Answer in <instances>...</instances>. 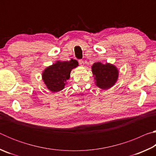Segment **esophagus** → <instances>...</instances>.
<instances>
[{
    "label": "esophagus",
    "instance_id": "34e87169",
    "mask_svg": "<svg viewBox=\"0 0 156 156\" xmlns=\"http://www.w3.org/2000/svg\"><path fill=\"white\" fill-rule=\"evenodd\" d=\"M78 62H79V64H80L81 66H83V65H84V61L82 59H80V60H78Z\"/></svg>",
    "mask_w": 156,
    "mask_h": 156
}]
</instances>
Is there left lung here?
I'll return each instance as SVG.
<instances>
[{
	"instance_id": "1",
	"label": "left lung",
	"mask_w": 156,
	"mask_h": 156,
	"mask_svg": "<svg viewBox=\"0 0 156 156\" xmlns=\"http://www.w3.org/2000/svg\"><path fill=\"white\" fill-rule=\"evenodd\" d=\"M92 73L98 87L102 89H109L115 83L118 76V71L115 66L111 64L103 65L95 62L92 65Z\"/></svg>"
}]
</instances>
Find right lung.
<instances>
[{
    "instance_id": "add662e5",
    "label": "right lung",
    "mask_w": 156,
    "mask_h": 156,
    "mask_svg": "<svg viewBox=\"0 0 156 156\" xmlns=\"http://www.w3.org/2000/svg\"><path fill=\"white\" fill-rule=\"evenodd\" d=\"M78 65L77 60L72 59L70 61H57L45 69L43 73V79L47 88L53 92L62 90L70 78L71 71Z\"/></svg>"
}]
</instances>
